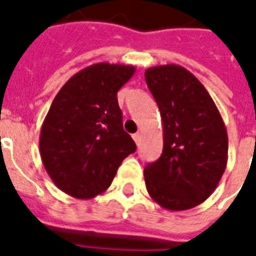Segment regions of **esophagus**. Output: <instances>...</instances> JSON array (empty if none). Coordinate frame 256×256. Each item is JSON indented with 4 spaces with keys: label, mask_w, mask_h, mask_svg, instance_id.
<instances>
[{
    "label": "esophagus",
    "mask_w": 256,
    "mask_h": 256,
    "mask_svg": "<svg viewBox=\"0 0 256 256\" xmlns=\"http://www.w3.org/2000/svg\"><path fill=\"white\" fill-rule=\"evenodd\" d=\"M133 140H134V141H136V144L138 145L140 144V133L133 134Z\"/></svg>",
    "instance_id": "1"
}]
</instances>
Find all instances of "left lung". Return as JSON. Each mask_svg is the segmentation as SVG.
I'll use <instances>...</instances> for the list:
<instances>
[{
	"label": "left lung",
	"mask_w": 256,
	"mask_h": 256,
	"mask_svg": "<svg viewBox=\"0 0 256 256\" xmlns=\"http://www.w3.org/2000/svg\"><path fill=\"white\" fill-rule=\"evenodd\" d=\"M145 80L163 123V152L144 170L146 190L163 208H193L211 196L225 172V123L206 88L181 66L148 68Z\"/></svg>",
	"instance_id": "left-lung-1"
}]
</instances>
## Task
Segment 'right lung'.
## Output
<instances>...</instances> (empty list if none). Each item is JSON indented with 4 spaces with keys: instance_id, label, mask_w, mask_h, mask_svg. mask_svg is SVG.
<instances>
[{
    "instance_id": "obj_1",
    "label": "right lung",
    "mask_w": 256,
    "mask_h": 256,
    "mask_svg": "<svg viewBox=\"0 0 256 256\" xmlns=\"http://www.w3.org/2000/svg\"><path fill=\"white\" fill-rule=\"evenodd\" d=\"M133 66L97 63L68 79L54 97L40 136L45 170L58 189L92 198L110 188L124 158L136 150L123 130L118 90Z\"/></svg>"
}]
</instances>
